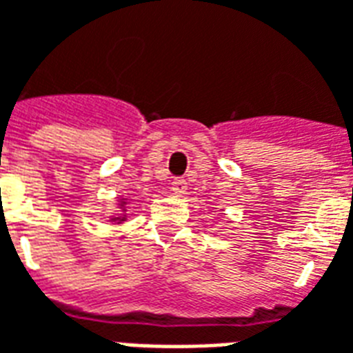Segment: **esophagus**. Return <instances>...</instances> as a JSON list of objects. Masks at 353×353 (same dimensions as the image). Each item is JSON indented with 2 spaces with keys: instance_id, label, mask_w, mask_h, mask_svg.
Instances as JSON below:
<instances>
[{
  "instance_id": "esophagus-1",
  "label": "esophagus",
  "mask_w": 353,
  "mask_h": 353,
  "mask_svg": "<svg viewBox=\"0 0 353 353\" xmlns=\"http://www.w3.org/2000/svg\"><path fill=\"white\" fill-rule=\"evenodd\" d=\"M172 192L177 194V196H183L185 192H187V181H185L183 177H176L172 181Z\"/></svg>"
}]
</instances>
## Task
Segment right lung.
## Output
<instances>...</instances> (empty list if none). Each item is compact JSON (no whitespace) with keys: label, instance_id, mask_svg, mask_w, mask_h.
I'll return each instance as SVG.
<instances>
[{"label":"right lung","instance_id":"obj_1","mask_svg":"<svg viewBox=\"0 0 353 353\" xmlns=\"http://www.w3.org/2000/svg\"><path fill=\"white\" fill-rule=\"evenodd\" d=\"M123 219H125V215L123 216H117V221H123ZM114 221H116V219H114Z\"/></svg>","mask_w":353,"mask_h":353}]
</instances>
